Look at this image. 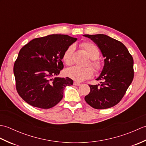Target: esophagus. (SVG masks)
<instances>
[{"label": "esophagus", "instance_id": "esophagus-1", "mask_svg": "<svg viewBox=\"0 0 146 146\" xmlns=\"http://www.w3.org/2000/svg\"><path fill=\"white\" fill-rule=\"evenodd\" d=\"M73 85H75V86H80V85H81V83H79V82H74Z\"/></svg>", "mask_w": 146, "mask_h": 146}]
</instances>
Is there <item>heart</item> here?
I'll return each instance as SVG.
<instances>
[{
    "mask_svg": "<svg viewBox=\"0 0 146 146\" xmlns=\"http://www.w3.org/2000/svg\"><path fill=\"white\" fill-rule=\"evenodd\" d=\"M81 46L85 49L88 56L92 60L90 64L96 71H100L102 66L100 61L97 60L100 56V51L98 48L92 43L88 42L82 43ZM75 49V46L71 45L64 51L63 54V61L68 66H70L73 63V54ZM93 74L94 71L90 67L80 68L78 66H73L68 68L66 70V75L76 82H82L91 78Z\"/></svg>",
    "mask_w": 146,
    "mask_h": 146,
    "instance_id": "obj_1",
    "label": "heart"
}]
</instances>
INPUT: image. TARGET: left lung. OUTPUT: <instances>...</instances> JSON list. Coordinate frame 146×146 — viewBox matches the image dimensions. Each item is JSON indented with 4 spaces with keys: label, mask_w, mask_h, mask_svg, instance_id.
Listing matches in <instances>:
<instances>
[{
    "label": "left lung",
    "mask_w": 146,
    "mask_h": 146,
    "mask_svg": "<svg viewBox=\"0 0 146 146\" xmlns=\"http://www.w3.org/2000/svg\"><path fill=\"white\" fill-rule=\"evenodd\" d=\"M92 40L105 58L100 84L89 85L90 92L85 97L86 103L96 109L117 105L125 95L134 78V60L125 45L105 35H85Z\"/></svg>",
    "instance_id": "obj_1"
}]
</instances>
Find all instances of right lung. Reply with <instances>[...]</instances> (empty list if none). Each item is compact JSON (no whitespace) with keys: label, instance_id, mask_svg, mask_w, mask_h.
Wrapping results in <instances>:
<instances>
[{"label":"right lung","instance_id":"right-lung-1","mask_svg":"<svg viewBox=\"0 0 146 146\" xmlns=\"http://www.w3.org/2000/svg\"><path fill=\"white\" fill-rule=\"evenodd\" d=\"M76 40L68 35H51L34 39L21 48L14 74L18 94L27 104L46 109L61 100L65 87L73 81L57 76L64 67V51Z\"/></svg>","mask_w":146,"mask_h":146}]
</instances>
